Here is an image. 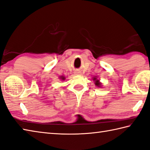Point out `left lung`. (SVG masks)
I'll return each mask as SVG.
<instances>
[{
    "instance_id": "left-lung-1",
    "label": "left lung",
    "mask_w": 150,
    "mask_h": 150,
    "mask_svg": "<svg viewBox=\"0 0 150 150\" xmlns=\"http://www.w3.org/2000/svg\"><path fill=\"white\" fill-rule=\"evenodd\" d=\"M93 81L95 82V84L96 86H97L98 87H101L102 85H101V83L99 82V79H97V77H93Z\"/></svg>"
}]
</instances>
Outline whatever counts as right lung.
Returning a JSON list of instances; mask_svg holds the SVG:
<instances>
[{
  "label": "right lung",
  "mask_w": 150,
  "mask_h": 150,
  "mask_svg": "<svg viewBox=\"0 0 150 150\" xmlns=\"http://www.w3.org/2000/svg\"><path fill=\"white\" fill-rule=\"evenodd\" d=\"M60 79H61V80L62 81H64V80H65V77H63V76H61V77H60Z\"/></svg>",
  "instance_id": "right-lung-1"
}]
</instances>
